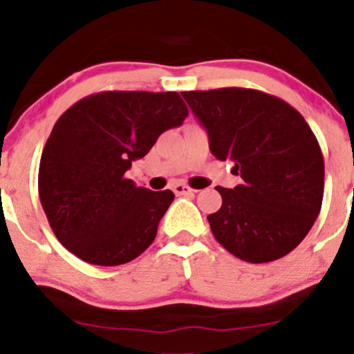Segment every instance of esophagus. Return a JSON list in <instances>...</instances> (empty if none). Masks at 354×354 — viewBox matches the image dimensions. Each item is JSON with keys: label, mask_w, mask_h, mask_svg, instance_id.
<instances>
[{"label": "esophagus", "mask_w": 354, "mask_h": 354, "mask_svg": "<svg viewBox=\"0 0 354 354\" xmlns=\"http://www.w3.org/2000/svg\"><path fill=\"white\" fill-rule=\"evenodd\" d=\"M173 192H174V195H178V197H185V195H192L195 190L185 183H176V185H173Z\"/></svg>", "instance_id": "esophagus-1"}]
</instances>
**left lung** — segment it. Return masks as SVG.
<instances>
[{
    "instance_id": "obj_1",
    "label": "left lung",
    "mask_w": 354,
    "mask_h": 354,
    "mask_svg": "<svg viewBox=\"0 0 354 354\" xmlns=\"http://www.w3.org/2000/svg\"><path fill=\"white\" fill-rule=\"evenodd\" d=\"M209 149L233 160L243 183L221 188L223 205L207 216L214 238L250 263L272 262L303 241L319 217L324 156L305 118L253 88L181 92Z\"/></svg>"
}]
</instances>
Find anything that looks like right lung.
<instances>
[{
    "mask_svg": "<svg viewBox=\"0 0 354 354\" xmlns=\"http://www.w3.org/2000/svg\"><path fill=\"white\" fill-rule=\"evenodd\" d=\"M187 116L178 92H101L65 111L39 166V197L59 243L104 267L144 253L174 194L137 187L124 173Z\"/></svg>",
    "mask_w": 354,
    "mask_h": 354,
    "instance_id": "right-lung-1",
    "label": "right lung"
}]
</instances>
